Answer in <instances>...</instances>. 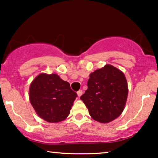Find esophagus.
Segmentation results:
<instances>
[{"label":"esophagus","mask_w":158,"mask_h":158,"mask_svg":"<svg viewBox=\"0 0 158 158\" xmlns=\"http://www.w3.org/2000/svg\"><path fill=\"white\" fill-rule=\"evenodd\" d=\"M77 95H78V97H80L82 95V90H79V91H77Z\"/></svg>","instance_id":"1"}]
</instances>
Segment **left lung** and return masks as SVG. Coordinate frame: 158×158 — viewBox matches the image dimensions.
<instances>
[{
	"instance_id": "left-lung-1",
	"label": "left lung",
	"mask_w": 158,
	"mask_h": 158,
	"mask_svg": "<svg viewBox=\"0 0 158 158\" xmlns=\"http://www.w3.org/2000/svg\"><path fill=\"white\" fill-rule=\"evenodd\" d=\"M88 90L80 97L90 117L101 123H108L123 113L128 88L123 71L106 64L89 75Z\"/></svg>"
}]
</instances>
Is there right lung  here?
<instances>
[{
	"instance_id": "right-lung-1",
	"label": "right lung",
	"mask_w": 158,
	"mask_h": 158,
	"mask_svg": "<svg viewBox=\"0 0 158 158\" xmlns=\"http://www.w3.org/2000/svg\"><path fill=\"white\" fill-rule=\"evenodd\" d=\"M77 97L68 81L56 73H40L32 80L29 98L35 113L48 123L64 120Z\"/></svg>"
}]
</instances>
